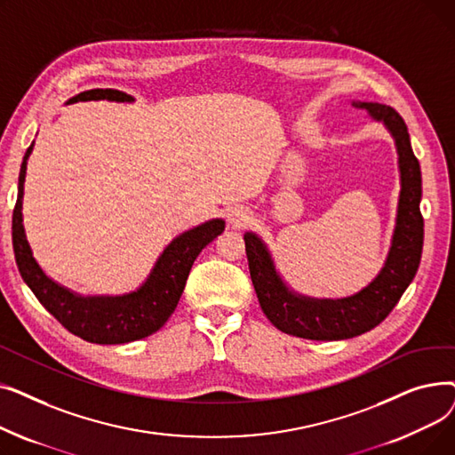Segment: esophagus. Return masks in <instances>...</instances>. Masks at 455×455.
Segmentation results:
<instances>
[{
	"label": "esophagus",
	"instance_id": "esophagus-1",
	"mask_svg": "<svg viewBox=\"0 0 455 455\" xmlns=\"http://www.w3.org/2000/svg\"><path fill=\"white\" fill-rule=\"evenodd\" d=\"M227 218H228V223L232 227L240 228V227H243L251 220V212L247 208H243V206H232L228 210V213H227Z\"/></svg>",
	"mask_w": 455,
	"mask_h": 455
}]
</instances>
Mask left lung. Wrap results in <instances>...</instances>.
I'll use <instances>...</instances> for the list:
<instances>
[{"label":"left lung","instance_id":"8db88e82","mask_svg":"<svg viewBox=\"0 0 455 455\" xmlns=\"http://www.w3.org/2000/svg\"><path fill=\"white\" fill-rule=\"evenodd\" d=\"M352 107L367 110L369 117L384 125L395 140L400 172V197L391 247L384 267L362 291L343 299H314L293 291L276 271L271 252L254 232H245V251L254 291L266 317L290 336L338 341L362 336L384 321L417 275L424 220L420 215L422 177L413 155L410 132L402 116L379 103L352 101Z\"/></svg>","mask_w":455,"mask_h":455}]
</instances>
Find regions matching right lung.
I'll return each instance as SVG.
<instances>
[{
    "mask_svg": "<svg viewBox=\"0 0 455 455\" xmlns=\"http://www.w3.org/2000/svg\"><path fill=\"white\" fill-rule=\"evenodd\" d=\"M116 101L134 103L125 92L112 88H93L81 92L66 103L77 101ZM35 141L23 156L18 177V199L12 212V247L20 275L29 285L38 302L66 330L84 341L98 345H119L143 339L160 330L172 317L184 285L199 252L225 230L223 220H210L179 234L156 258L155 267L140 288L124 295H81L47 276L33 256L23 228V182L28 160Z\"/></svg>",
    "mask_w": 455,
    "mask_h": 455,
    "instance_id": "add662e5",
    "label": "right lung"
}]
</instances>
